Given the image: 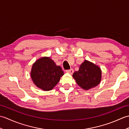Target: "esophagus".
Listing matches in <instances>:
<instances>
[{"mask_svg": "<svg viewBox=\"0 0 129 129\" xmlns=\"http://www.w3.org/2000/svg\"><path fill=\"white\" fill-rule=\"evenodd\" d=\"M66 72L70 74H73V73H74V70L73 69H70L69 70H67Z\"/></svg>", "mask_w": 129, "mask_h": 129, "instance_id": "esophagus-1", "label": "esophagus"}]
</instances>
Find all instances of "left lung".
<instances>
[{
  "label": "left lung",
  "mask_w": 129,
  "mask_h": 129,
  "mask_svg": "<svg viewBox=\"0 0 129 129\" xmlns=\"http://www.w3.org/2000/svg\"><path fill=\"white\" fill-rule=\"evenodd\" d=\"M73 78L81 88L89 90L96 86L101 79L100 68L87 60H85L77 72L73 75Z\"/></svg>",
  "instance_id": "8db88e82"
}]
</instances>
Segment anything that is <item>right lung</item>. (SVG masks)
I'll return each mask as SVG.
<instances>
[{
  "label": "right lung",
  "mask_w": 129,
  "mask_h": 129,
  "mask_svg": "<svg viewBox=\"0 0 129 129\" xmlns=\"http://www.w3.org/2000/svg\"><path fill=\"white\" fill-rule=\"evenodd\" d=\"M64 72L50 57H44L33 65L31 78L35 85L44 91H49L59 83Z\"/></svg>",
  "instance_id": "right-lung-1"
}]
</instances>
